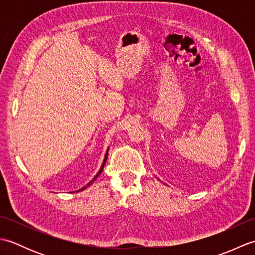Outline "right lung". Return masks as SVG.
Returning a JSON list of instances; mask_svg holds the SVG:
<instances>
[{"label":"right lung","instance_id":"1","mask_svg":"<svg viewBox=\"0 0 255 255\" xmlns=\"http://www.w3.org/2000/svg\"><path fill=\"white\" fill-rule=\"evenodd\" d=\"M107 154H108V150L106 151V154H105V158H104V161H103V164H102V166H101V169H100V171L99 172H97V174L94 176V178H93V180H92L89 184H88V185H86V186H84L83 188H81V189H79V191L78 192H80V191H83V189H85L86 187H88V186H90L91 185V184L92 183H93L95 180H96V178L97 177H99V175L101 174V173H102V171H103V169H104V165H105V163H106V160H107Z\"/></svg>","mask_w":255,"mask_h":255}]
</instances>
